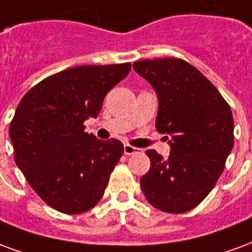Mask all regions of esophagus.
<instances>
[{
	"label": "esophagus",
	"instance_id": "1",
	"mask_svg": "<svg viewBox=\"0 0 252 252\" xmlns=\"http://www.w3.org/2000/svg\"><path fill=\"white\" fill-rule=\"evenodd\" d=\"M139 151H140L139 148L133 147V146H129V144H126V146H124V154H126V155H133V154H137Z\"/></svg>",
	"mask_w": 252,
	"mask_h": 252
}]
</instances>
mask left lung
<instances>
[{
  "instance_id": "obj_1",
  "label": "left lung",
  "mask_w": 252,
  "mask_h": 252,
  "mask_svg": "<svg viewBox=\"0 0 252 252\" xmlns=\"http://www.w3.org/2000/svg\"><path fill=\"white\" fill-rule=\"evenodd\" d=\"M133 68L158 94L157 129L171 136L169 159L155 150L146 151L151 167L140 178V188L159 211L185 213L211 193L224 170L233 147L231 106L184 59L139 61Z\"/></svg>"
}]
</instances>
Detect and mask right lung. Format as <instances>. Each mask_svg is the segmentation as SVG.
Returning <instances> with one entry per match:
<instances>
[{
    "label": "right lung",
    "mask_w": 252,
    "mask_h": 252,
    "mask_svg": "<svg viewBox=\"0 0 252 252\" xmlns=\"http://www.w3.org/2000/svg\"><path fill=\"white\" fill-rule=\"evenodd\" d=\"M131 63L78 66L27 92L9 126L14 162L47 205L78 215L97 205L124 153L117 139L99 140L83 123L97 117L106 93Z\"/></svg>",
    "instance_id": "1"
}]
</instances>
